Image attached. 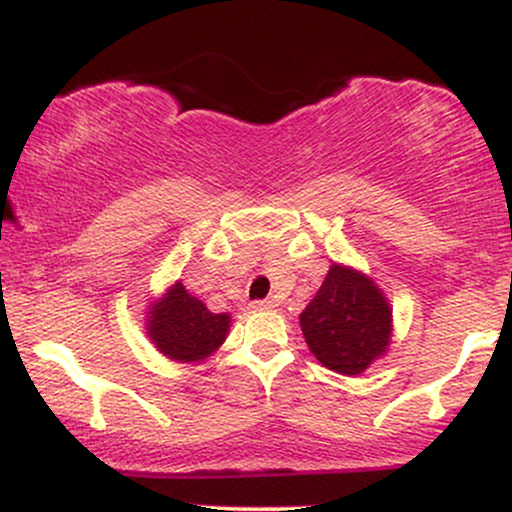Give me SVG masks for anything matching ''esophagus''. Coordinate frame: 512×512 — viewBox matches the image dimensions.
Segmentation results:
<instances>
[{
	"instance_id": "obj_1",
	"label": "esophagus",
	"mask_w": 512,
	"mask_h": 512,
	"mask_svg": "<svg viewBox=\"0 0 512 512\" xmlns=\"http://www.w3.org/2000/svg\"><path fill=\"white\" fill-rule=\"evenodd\" d=\"M276 301H272V298H262V301H252L250 308L255 310H267V308H274Z\"/></svg>"
}]
</instances>
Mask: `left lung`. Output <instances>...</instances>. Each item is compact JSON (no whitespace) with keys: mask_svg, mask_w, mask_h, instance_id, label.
<instances>
[{"mask_svg":"<svg viewBox=\"0 0 512 512\" xmlns=\"http://www.w3.org/2000/svg\"><path fill=\"white\" fill-rule=\"evenodd\" d=\"M301 330L322 366L342 375H358L385 354L392 310L373 281L334 264L301 313Z\"/></svg>","mask_w":512,"mask_h":512,"instance_id":"obj_1","label":"left lung"}]
</instances>
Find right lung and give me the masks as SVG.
<instances>
[{
  "label": "right lung",
  "instance_id": "add662e5",
  "mask_svg": "<svg viewBox=\"0 0 512 512\" xmlns=\"http://www.w3.org/2000/svg\"><path fill=\"white\" fill-rule=\"evenodd\" d=\"M228 322L231 317L211 313L178 281L151 310L149 337L173 361H202L223 344Z\"/></svg>",
  "mask_w": 512,
  "mask_h": 512
}]
</instances>
